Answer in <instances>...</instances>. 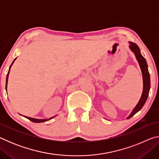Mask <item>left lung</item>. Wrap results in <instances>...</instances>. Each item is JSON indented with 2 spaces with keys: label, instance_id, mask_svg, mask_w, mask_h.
I'll use <instances>...</instances> for the list:
<instances>
[{
  "label": "left lung",
  "instance_id": "obj_1",
  "mask_svg": "<svg viewBox=\"0 0 159 159\" xmlns=\"http://www.w3.org/2000/svg\"><path fill=\"white\" fill-rule=\"evenodd\" d=\"M129 44H130L129 48L134 53L137 61H138L139 67H140L142 74V80H143V90H142V96L139 99L138 103L137 104V105L134 107V108L133 109L130 115L127 117V119L131 118L142 108V107L144 106V104L147 101L150 90V75L149 71H148L147 61L143 56L142 55L140 50H139V48L138 46V45L134 43L133 42H129Z\"/></svg>",
  "mask_w": 159,
  "mask_h": 159
}]
</instances>
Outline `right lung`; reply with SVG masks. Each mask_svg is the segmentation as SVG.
Instances as JSON below:
<instances>
[{"label": "right lung", "mask_w": 159, "mask_h": 159, "mask_svg": "<svg viewBox=\"0 0 159 159\" xmlns=\"http://www.w3.org/2000/svg\"><path fill=\"white\" fill-rule=\"evenodd\" d=\"M16 59H17V57H16L14 60H13L12 63L11 64V65H10V68H9V71H8V73H7V77H6V84H5V90H6L7 91V81H8V76H9V74H10V69H11V66H12L13 63H14V61L16 60ZM21 115V114H20ZM22 116V115H21ZM57 116V115H56ZM56 116H54L51 117L50 118H45V119H39V118H31V117H28V116H23L24 117H25L26 118H28L29 120H30L32 122H34V123H43V122H45V121H48V120H49L50 119H52V118H53L54 117H55Z\"/></svg>", "instance_id": "right-lung-1"}]
</instances>
